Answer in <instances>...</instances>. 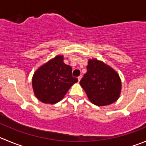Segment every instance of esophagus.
Masks as SVG:
<instances>
[{
	"instance_id": "1",
	"label": "esophagus",
	"mask_w": 146,
	"mask_h": 146,
	"mask_svg": "<svg viewBox=\"0 0 146 146\" xmlns=\"http://www.w3.org/2000/svg\"><path fill=\"white\" fill-rule=\"evenodd\" d=\"M77 79H78V81L80 82V80H81V79H82V76H80V77H78V78H77Z\"/></svg>"
}]
</instances>
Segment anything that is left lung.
<instances>
[{"instance_id": "obj_1", "label": "left lung", "mask_w": 146, "mask_h": 146, "mask_svg": "<svg viewBox=\"0 0 146 146\" xmlns=\"http://www.w3.org/2000/svg\"><path fill=\"white\" fill-rule=\"evenodd\" d=\"M80 84L94 105L106 106L118 100L122 83L116 71L102 61L88 60L87 73Z\"/></svg>"}]
</instances>
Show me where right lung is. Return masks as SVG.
<instances>
[{
    "label": "right lung",
    "mask_w": 146,
    "mask_h": 146,
    "mask_svg": "<svg viewBox=\"0 0 146 146\" xmlns=\"http://www.w3.org/2000/svg\"><path fill=\"white\" fill-rule=\"evenodd\" d=\"M72 69L64 63L63 55H57L34 72L32 87L36 98L46 104L56 103L78 80L72 77Z\"/></svg>",
    "instance_id": "add662e5"
}]
</instances>
